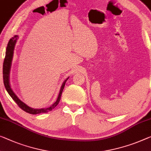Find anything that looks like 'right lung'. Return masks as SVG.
<instances>
[{
    "mask_svg": "<svg viewBox=\"0 0 151 151\" xmlns=\"http://www.w3.org/2000/svg\"><path fill=\"white\" fill-rule=\"evenodd\" d=\"M18 38V36L15 35L14 37L11 38L10 40L9 41V43L6 46V55L5 57H4V62H3V82H4V87L6 90V91L10 95L11 98H12L14 101L17 104V105L19 106V107L22 109V110H24L26 113H30V114H39V113H47L48 111H52L53 109H54L55 106H56L58 104H59L60 99H61V96L63 92V90L65 87V85L66 81L68 80V78L65 80L64 81L61 87V90H60L59 96H58V98L57 101L55 102L52 105L50 106V107L46 108V109H33L29 107V106L25 105L24 103L21 101V100L18 98L15 93H14L13 90L11 88L10 83H9V72H10V69L11 66V62H12L13 57V50L14 48H15V45L16 44V42Z\"/></svg>",
    "mask_w": 151,
    "mask_h": 151,
    "instance_id": "right-lung-1",
    "label": "right lung"
}]
</instances>
